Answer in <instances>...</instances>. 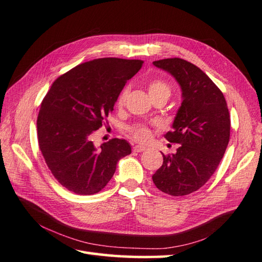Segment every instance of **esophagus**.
<instances>
[{"label": "esophagus", "instance_id": "1", "mask_svg": "<svg viewBox=\"0 0 262 262\" xmlns=\"http://www.w3.org/2000/svg\"><path fill=\"white\" fill-rule=\"evenodd\" d=\"M145 149H146V147L144 145H135L134 147H133V151L134 152H143V151H145Z\"/></svg>", "mask_w": 262, "mask_h": 262}]
</instances>
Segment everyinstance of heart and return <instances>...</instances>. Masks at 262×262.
Returning a JSON list of instances; mask_svg holds the SVG:
<instances>
[{
    "label": "heart",
    "mask_w": 262,
    "mask_h": 262,
    "mask_svg": "<svg viewBox=\"0 0 262 262\" xmlns=\"http://www.w3.org/2000/svg\"><path fill=\"white\" fill-rule=\"evenodd\" d=\"M147 89L149 92V96L151 97H155L159 96V94H165V96H170L172 88L169 84L168 82L163 79H159V77H154V79L148 81L147 84ZM128 92H129V88L125 86L122 90L120 91L118 98H117V105H122L125 102V100L128 96ZM127 133L132 138H134L135 141L138 142H144L146 141L147 138L149 137V128L146 125L143 124H134L127 127Z\"/></svg>",
    "instance_id": "b5f03b06"
}]
</instances>
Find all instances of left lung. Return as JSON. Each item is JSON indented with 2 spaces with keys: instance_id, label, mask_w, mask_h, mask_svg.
<instances>
[{
  "instance_id": "obj_1",
  "label": "left lung",
  "mask_w": 262,
  "mask_h": 262,
  "mask_svg": "<svg viewBox=\"0 0 262 262\" xmlns=\"http://www.w3.org/2000/svg\"><path fill=\"white\" fill-rule=\"evenodd\" d=\"M153 64L176 77L183 100L173 129L164 135L179 147L176 154H163V164L152 179L162 192L186 196L209 180L223 158L230 141V113L223 93L196 65L178 57Z\"/></svg>"
}]
</instances>
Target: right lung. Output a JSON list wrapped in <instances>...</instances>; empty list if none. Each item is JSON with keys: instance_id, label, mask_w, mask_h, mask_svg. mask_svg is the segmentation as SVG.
<instances>
[{"instance_id": "1", "label": "right lung", "mask_w": 262, "mask_h": 262, "mask_svg": "<svg viewBox=\"0 0 262 262\" xmlns=\"http://www.w3.org/2000/svg\"><path fill=\"white\" fill-rule=\"evenodd\" d=\"M141 59L97 58L75 66L54 81L37 118L38 144L60 185L77 194H93L107 186L117 162L130 154L125 140L94 146L92 135L113 113L127 80Z\"/></svg>"}]
</instances>
